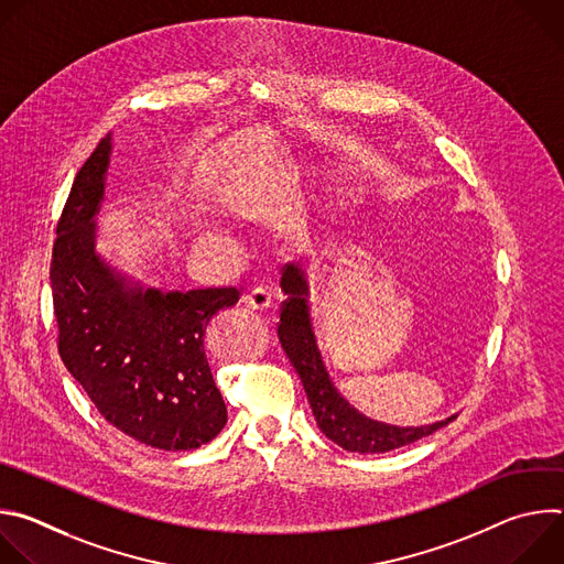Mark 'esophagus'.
Masks as SVG:
<instances>
[{"label": "esophagus", "instance_id": "34e87169", "mask_svg": "<svg viewBox=\"0 0 564 564\" xmlns=\"http://www.w3.org/2000/svg\"><path fill=\"white\" fill-rule=\"evenodd\" d=\"M246 303L252 307V310H268L272 305V292L263 285L259 288H252L246 296Z\"/></svg>", "mask_w": 564, "mask_h": 564}]
</instances>
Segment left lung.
I'll return each instance as SVG.
<instances>
[{"instance_id":"obj_1","label":"left lung","mask_w":564,"mask_h":564,"mask_svg":"<svg viewBox=\"0 0 564 564\" xmlns=\"http://www.w3.org/2000/svg\"><path fill=\"white\" fill-rule=\"evenodd\" d=\"M281 288L288 294V299L281 305L279 341L303 381L318 429L324 431L328 440H333L335 444L350 453H388L413 444L426 435H433L435 431L455 420L448 417L444 422L429 426L399 429L368 420L366 415L355 411L335 388L324 366V359H321V352L316 348L307 312L305 274L294 265H285Z\"/></svg>"}]
</instances>
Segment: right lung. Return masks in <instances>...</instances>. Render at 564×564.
Wrapping results in <instances>:
<instances>
[{
  "instance_id": "obj_1",
  "label": "right lung",
  "mask_w": 564,
  "mask_h": 564,
  "mask_svg": "<svg viewBox=\"0 0 564 564\" xmlns=\"http://www.w3.org/2000/svg\"><path fill=\"white\" fill-rule=\"evenodd\" d=\"M111 135L77 172L51 257L57 352L100 415L160 451L212 442L227 409L205 355L209 318L240 299L238 288L160 292L129 285L96 254Z\"/></svg>"
}]
</instances>
